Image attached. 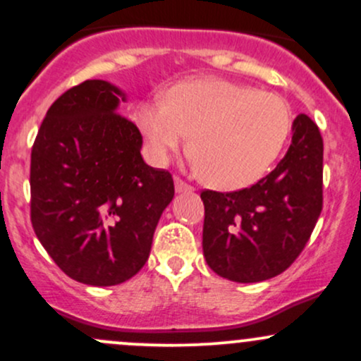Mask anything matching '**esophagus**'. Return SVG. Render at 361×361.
<instances>
[{
  "label": "esophagus",
  "mask_w": 361,
  "mask_h": 361,
  "mask_svg": "<svg viewBox=\"0 0 361 361\" xmlns=\"http://www.w3.org/2000/svg\"><path fill=\"white\" fill-rule=\"evenodd\" d=\"M175 190H176V193H190V192H193L192 186L186 185L183 180H180V178H175Z\"/></svg>",
  "instance_id": "34e87169"
}]
</instances>
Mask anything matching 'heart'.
I'll return each mask as SVG.
<instances>
[{
    "instance_id": "heart-1",
    "label": "heart",
    "mask_w": 361,
    "mask_h": 361,
    "mask_svg": "<svg viewBox=\"0 0 361 361\" xmlns=\"http://www.w3.org/2000/svg\"><path fill=\"white\" fill-rule=\"evenodd\" d=\"M290 110L279 94L221 78L176 82L166 97L142 102L135 123L156 163L183 147L205 183L233 192L255 185L279 157L290 132Z\"/></svg>"
}]
</instances>
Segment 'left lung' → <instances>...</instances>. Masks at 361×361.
Segmentation results:
<instances>
[{
  "mask_svg": "<svg viewBox=\"0 0 361 361\" xmlns=\"http://www.w3.org/2000/svg\"><path fill=\"white\" fill-rule=\"evenodd\" d=\"M204 256L222 279L256 283L280 275L304 250L322 210V137L300 114L287 154L251 188L202 192Z\"/></svg>",
  "mask_w": 361,
  "mask_h": 361,
  "instance_id": "1",
  "label": "left lung"
}]
</instances>
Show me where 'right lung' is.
I'll use <instances>...</instances> for the list:
<instances>
[{"mask_svg":"<svg viewBox=\"0 0 361 361\" xmlns=\"http://www.w3.org/2000/svg\"><path fill=\"white\" fill-rule=\"evenodd\" d=\"M126 91L103 80L68 90L45 114L32 147V226L73 280L127 281L146 264L173 178L144 163L142 135L117 114Z\"/></svg>","mask_w":361,"mask_h":361,"instance_id":"right-lung-1","label":"right lung"}]
</instances>
